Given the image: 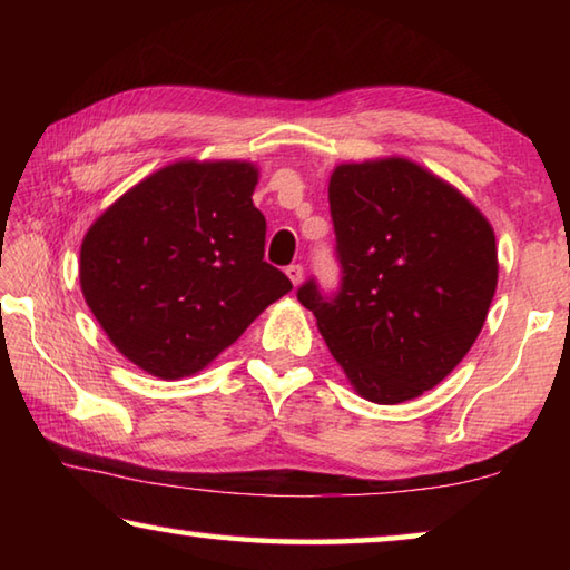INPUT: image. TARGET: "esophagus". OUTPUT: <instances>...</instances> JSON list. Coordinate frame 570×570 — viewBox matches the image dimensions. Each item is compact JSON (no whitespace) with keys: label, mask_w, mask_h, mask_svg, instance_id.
<instances>
[{"label":"esophagus","mask_w":570,"mask_h":570,"mask_svg":"<svg viewBox=\"0 0 570 570\" xmlns=\"http://www.w3.org/2000/svg\"><path fill=\"white\" fill-rule=\"evenodd\" d=\"M286 276L292 278V284H294V286H298V284H302V278H304V266H302V264H292V266H286Z\"/></svg>","instance_id":"obj_1"}]
</instances>
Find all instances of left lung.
Here are the masks:
<instances>
[{"mask_svg": "<svg viewBox=\"0 0 570 570\" xmlns=\"http://www.w3.org/2000/svg\"><path fill=\"white\" fill-rule=\"evenodd\" d=\"M340 288L296 298L316 316L354 390L377 404L420 397L455 370L498 284L493 228L465 196L404 158L332 173Z\"/></svg>", "mask_w": 570, "mask_h": 570, "instance_id": "1", "label": "left lung"}]
</instances>
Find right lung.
<instances>
[{
  "label": "right lung",
  "mask_w": 570,
  "mask_h": 570,
  "mask_svg": "<svg viewBox=\"0 0 570 570\" xmlns=\"http://www.w3.org/2000/svg\"><path fill=\"white\" fill-rule=\"evenodd\" d=\"M250 163L183 160L153 173L90 226L80 286L110 342L153 377L196 374L292 292L264 262Z\"/></svg>",
  "instance_id": "1"
}]
</instances>
